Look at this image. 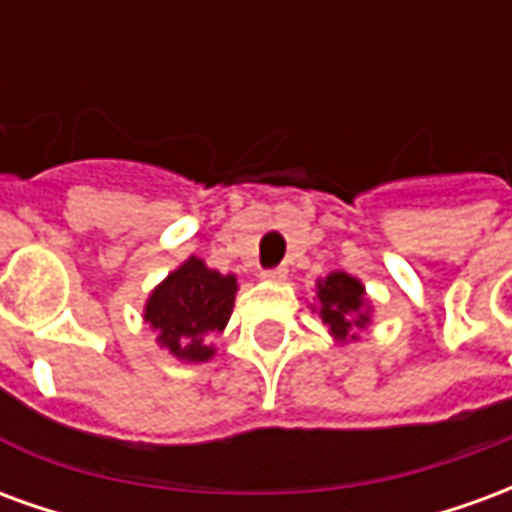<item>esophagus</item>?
Returning a JSON list of instances; mask_svg holds the SVG:
<instances>
[{
	"instance_id": "34e87169",
	"label": "esophagus",
	"mask_w": 512,
	"mask_h": 512,
	"mask_svg": "<svg viewBox=\"0 0 512 512\" xmlns=\"http://www.w3.org/2000/svg\"><path fill=\"white\" fill-rule=\"evenodd\" d=\"M260 277L268 279V282H282V279L288 277V268H282V266H277V268H266V271H263V274H260Z\"/></svg>"
}]
</instances>
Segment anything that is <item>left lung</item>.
<instances>
[{"mask_svg": "<svg viewBox=\"0 0 512 512\" xmlns=\"http://www.w3.org/2000/svg\"><path fill=\"white\" fill-rule=\"evenodd\" d=\"M318 299H321L323 323L332 329L337 340H345L351 326L367 323V315H362L365 288L359 285V279L348 277L343 271H334L323 282H318Z\"/></svg>", "mask_w": 512, "mask_h": 512, "instance_id": "obj_1", "label": "left lung"}]
</instances>
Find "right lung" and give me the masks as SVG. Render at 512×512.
<instances>
[{"mask_svg": "<svg viewBox=\"0 0 512 512\" xmlns=\"http://www.w3.org/2000/svg\"><path fill=\"white\" fill-rule=\"evenodd\" d=\"M235 277L211 271L189 257L172 271L147 299L145 321L158 332V343L186 362H208L213 348L208 337L222 332L235 301Z\"/></svg>", "mask_w": 512, "mask_h": 512, "instance_id": "1", "label": "right lung"}]
</instances>
